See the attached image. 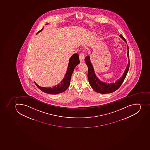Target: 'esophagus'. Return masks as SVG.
I'll return each mask as SVG.
<instances>
[{
    "instance_id": "esophagus-1",
    "label": "esophagus",
    "mask_w": 150,
    "mask_h": 150,
    "mask_svg": "<svg viewBox=\"0 0 150 150\" xmlns=\"http://www.w3.org/2000/svg\"><path fill=\"white\" fill-rule=\"evenodd\" d=\"M85 55L84 53H81L79 55V61L81 62H82L84 61Z\"/></svg>"
}]
</instances>
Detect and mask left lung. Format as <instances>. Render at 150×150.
I'll list each match as a JSON object with an SVG mask.
<instances>
[{"instance_id":"8db88e82","label":"left lung","mask_w":150,"mask_h":150,"mask_svg":"<svg viewBox=\"0 0 150 150\" xmlns=\"http://www.w3.org/2000/svg\"><path fill=\"white\" fill-rule=\"evenodd\" d=\"M119 36L121 37L123 39L125 42H126L125 38L123 37L122 35H120ZM127 49V56L129 59V50H128L129 47L128 45ZM85 61L86 62V64L88 66V77L89 84L94 91L98 93H101V94L112 93V92L115 91L117 89H118L125 79L126 75L127 74L128 71L129 70V66H130V63L129 62L127 67L125 69V71L124 72L123 76L120 79L116 81L115 83L107 84V83H103V82L101 81L96 77L95 72H94L93 66L91 64V61H90L89 56L86 57L85 58Z\"/></svg>"}]
</instances>
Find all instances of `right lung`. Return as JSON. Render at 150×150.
Returning <instances> with one entry per match:
<instances>
[{"instance_id":"obj_1","label":"right lung","mask_w":150,"mask_h":150,"mask_svg":"<svg viewBox=\"0 0 150 150\" xmlns=\"http://www.w3.org/2000/svg\"><path fill=\"white\" fill-rule=\"evenodd\" d=\"M43 28L41 30L38 31L37 34L42 31ZM79 63V57L78 54L75 53L69 59V62L68 67L67 69V72L66 73L65 77L61 83L55 86L52 88H45V87H40L35 82L36 86L39 88L41 91L45 93L50 94H57L59 93H62L65 91L69 87V83L71 81V77L74 69L76 67V66Z\"/></svg>"}]
</instances>
